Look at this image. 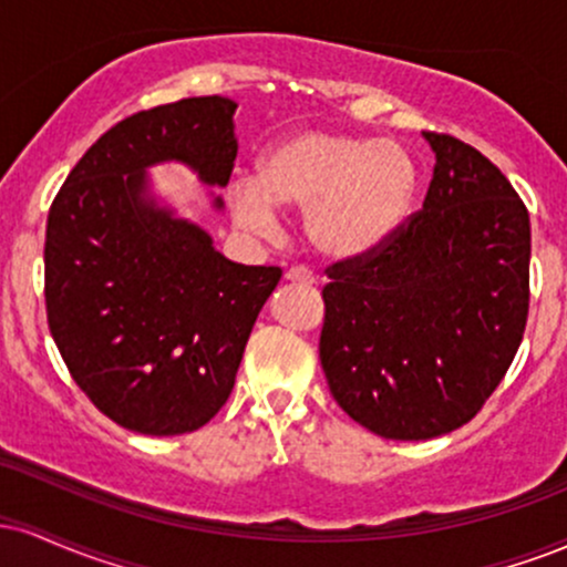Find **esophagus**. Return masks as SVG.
<instances>
[{
  "label": "esophagus",
  "mask_w": 567,
  "mask_h": 567,
  "mask_svg": "<svg viewBox=\"0 0 567 567\" xmlns=\"http://www.w3.org/2000/svg\"><path fill=\"white\" fill-rule=\"evenodd\" d=\"M285 279L292 285H303V288H311V285H315V275H311L309 269H303V266H292V269L285 271Z\"/></svg>",
  "instance_id": "esophagus-1"
}]
</instances>
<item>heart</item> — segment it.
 <instances>
[{
  "label": "heart",
  "mask_w": 567,
  "mask_h": 567,
  "mask_svg": "<svg viewBox=\"0 0 567 567\" xmlns=\"http://www.w3.org/2000/svg\"><path fill=\"white\" fill-rule=\"evenodd\" d=\"M419 167L405 146L333 130H296L266 146L252 181L231 186V213L250 231H271L277 210H303V231L322 258L362 261L405 224Z\"/></svg>",
  "instance_id": "1"
}]
</instances>
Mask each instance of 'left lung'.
<instances>
[{
	"label": "left lung",
	"mask_w": 567,
	"mask_h": 567,
	"mask_svg": "<svg viewBox=\"0 0 567 567\" xmlns=\"http://www.w3.org/2000/svg\"><path fill=\"white\" fill-rule=\"evenodd\" d=\"M424 207L370 258L333 264L320 360L330 394L386 440L464 426L509 370L528 322L530 218L470 143L424 133Z\"/></svg>",
	"instance_id": "left-lung-1"
}]
</instances>
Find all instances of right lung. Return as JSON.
I'll return each instance as SVG.
<instances>
[{"instance_id": "add662e5", "label": "right lung", "mask_w": 567, "mask_h": 567, "mask_svg": "<svg viewBox=\"0 0 567 567\" xmlns=\"http://www.w3.org/2000/svg\"><path fill=\"white\" fill-rule=\"evenodd\" d=\"M234 112L229 97L205 95L127 116L87 148L50 207V333L76 386L130 432L186 434L224 408L282 277L220 256L148 181V167L181 162L205 186L229 184Z\"/></svg>"}]
</instances>
